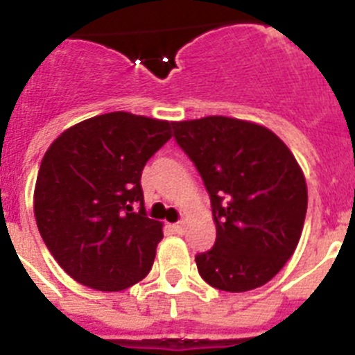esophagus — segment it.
Masks as SVG:
<instances>
[{
	"instance_id": "obj_1",
	"label": "esophagus",
	"mask_w": 355,
	"mask_h": 355,
	"mask_svg": "<svg viewBox=\"0 0 355 355\" xmlns=\"http://www.w3.org/2000/svg\"><path fill=\"white\" fill-rule=\"evenodd\" d=\"M172 229H174V231H175V233H178V234H183V233H184V229H187V222L180 220V222H178V224L172 225Z\"/></svg>"
}]
</instances>
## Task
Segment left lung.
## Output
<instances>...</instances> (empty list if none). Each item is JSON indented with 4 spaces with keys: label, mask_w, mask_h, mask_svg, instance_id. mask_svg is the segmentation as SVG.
Segmentation results:
<instances>
[{
    "label": "left lung",
    "mask_w": 355,
    "mask_h": 355,
    "mask_svg": "<svg viewBox=\"0 0 355 355\" xmlns=\"http://www.w3.org/2000/svg\"><path fill=\"white\" fill-rule=\"evenodd\" d=\"M211 199L216 240L197 254L200 277L231 293L266 284L293 256L307 209L304 172L274 131L209 115L172 122Z\"/></svg>",
    "instance_id": "obj_1"
}]
</instances>
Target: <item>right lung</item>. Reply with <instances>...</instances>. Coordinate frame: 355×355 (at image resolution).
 Here are the masks:
<instances>
[{"mask_svg":"<svg viewBox=\"0 0 355 355\" xmlns=\"http://www.w3.org/2000/svg\"><path fill=\"white\" fill-rule=\"evenodd\" d=\"M171 137L168 121L112 112L78 122L46 150L33 193L37 227L74 281L121 291L149 274L163 224L147 218L140 178Z\"/></svg>","mask_w":355,"mask_h":355,"instance_id":"obj_1","label":"right lung"}]
</instances>
